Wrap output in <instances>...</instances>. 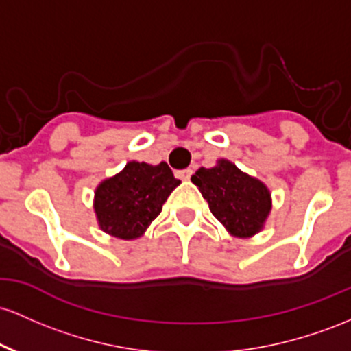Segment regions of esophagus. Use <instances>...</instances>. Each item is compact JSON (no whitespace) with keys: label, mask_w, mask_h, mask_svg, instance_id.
Wrapping results in <instances>:
<instances>
[{"label":"esophagus","mask_w":351,"mask_h":351,"mask_svg":"<svg viewBox=\"0 0 351 351\" xmlns=\"http://www.w3.org/2000/svg\"><path fill=\"white\" fill-rule=\"evenodd\" d=\"M177 176H179L182 180H189V179H191V176H192V171H191V169H184V171L177 172Z\"/></svg>","instance_id":"1"}]
</instances>
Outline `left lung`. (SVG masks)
Instances as JSON below:
<instances>
[{"label": "left lung", "instance_id": "8db88e82", "mask_svg": "<svg viewBox=\"0 0 351 351\" xmlns=\"http://www.w3.org/2000/svg\"><path fill=\"white\" fill-rule=\"evenodd\" d=\"M191 180L228 234L249 239L263 230L271 210V194L261 179L240 171L230 160L219 159L214 167H200Z\"/></svg>", "mask_w": 351, "mask_h": 351}]
</instances>
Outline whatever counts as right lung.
<instances>
[{"mask_svg":"<svg viewBox=\"0 0 351 351\" xmlns=\"http://www.w3.org/2000/svg\"><path fill=\"white\" fill-rule=\"evenodd\" d=\"M179 184L165 162L151 165L129 160L123 171L101 180L94 191L97 226L117 239L143 237Z\"/></svg>","mask_w":351,"mask_h":351,"instance_id":"add662e5","label":"right lung"}]
</instances>
